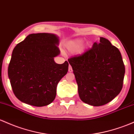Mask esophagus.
I'll return each mask as SVG.
<instances>
[{"mask_svg": "<svg viewBox=\"0 0 134 134\" xmlns=\"http://www.w3.org/2000/svg\"><path fill=\"white\" fill-rule=\"evenodd\" d=\"M69 72H72V67L70 65L69 66Z\"/></svg>", "mask_w": 134, "mask_h": 134, "instance_id": "esophagus-1", "label": "esophagus"}]
</instances>
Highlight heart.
Masks as SVG:
<instances>
[{
  "mask_svg": "<svg viewBox=\"0 0 134 134\" xmlns=\"http://www.w3.org/2000/svg\"><path fill=\"white\" fill-rule=\"evenodd\" d=\"M83 44V41L81 39H75L70 41L67 44V49L70 51L75 52L78 51Z\"/></svg>",
  "mask_w": 134,
  "mask_h": 134,
  "instance_id": "1",
  "label": "heart"
}]
</instances>
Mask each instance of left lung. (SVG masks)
I'll return each mask as SVG.
<instances>
[{"mask_svg":"<svg viewBox=\"0 0 134 134\" xmlns=\"http://www.w3.org/2000/svg\"><path fill=\"white\" fill-rule=\"evenodd\" d=\"M83 102L100 106L121 92L125 72L120 51L108 39L100 37L92 48L68 59Z\"/></svg>","mask_w":134,"mask_h":134,"instance_id":"obj_1","label":"left lung"}]
</instances>
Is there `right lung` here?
I'll list each match as a JSON object with an SVG mask.
<instances>
[{
  "mask_svg": "<svg viewBox=\"0 0 134 134\" xmlns=\"http://www.w3.org/2000/svg\"><path fill=\"white\" fill-rule=\"evenodd\" d=\"M58 43L53 34H32L14 48L8 76L13 93L22 102L42 107L55 98L57 85L69 68L67 61H54L60 53Z\"/></svg>",
  "mask_w": 134,
  "mask_h": 134,
  "instance_id": "add662e5",
  "label": "right lung"
}]
</instances>
